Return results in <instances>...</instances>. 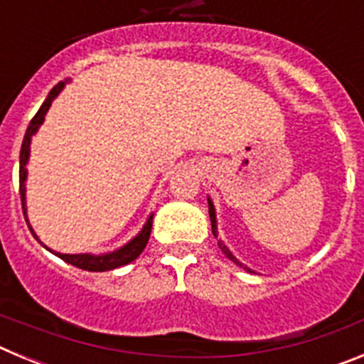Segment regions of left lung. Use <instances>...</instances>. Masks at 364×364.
Wrapping results in <instances>:
<instances>
[{
	"instance_id": "obj_1",
	"label": "left lung",
	"mask_w": 364,
	"mask_h": 364,
	"mask_svg": "<svg viewBox=\"0 0 364 364\" xmlns=\"http://www.w3.org/2000/svg\"><path fill=\"white\" fill-rule=\"evenodd\" d=\"M208 208H210V218H211V231H213V235H215V239H217L218 237V231H217V211H215V205H213V200H211L210 197H208ZM218 247H220L222 250V253H224V255L228 257V259L230 260H233L235 264L237 266H240V268H244V269H247V272H252V269L247 268V266H244L242 262H239V259H237V257L233 255V253L230 252V247L226 246V244L222 242V240H218Z\"/></svg>"
}]
</instances>
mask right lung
Wrapping results in <instances>:
<instances>
[{
  "label": "right lung",
  "mask_w": 364,
  "mask_h": 364,
  "mask_svg": "<svg viewBox=\"0 0 364 364\" xmlns=\"http://www.w3.org/2000/svg\"><path fill=\"white\" fill-rule=\"evenodd\" d=\"M69 82L70 78H67L50 89V92L47 95L45 102L41 104L40 111L34 114V118H32L31 124H28L27 133H25L23 136V144H21V151H19V197H21V208H23V215H25V220H27L28 224V230L32 231V235H34L36 239H38V235L34 233V230H32L31 222H28V217H27V164H28V156H31V142H32V136H34V134L38 133V129H40V125L45 122V114L49 112L53 102L58 98V95L63 91V87H65ZM151 226H153V213L147 217L142 230L138 231L129 242H125L124 246H120L118 250H112V252H107V253H100V255H95V253H60L45 246L40 239L38 240H40V242L43 244L50 253H54V255L60 257V259L65 260V262H69V264L76 266V268L87 269V272H109V269L120 268V266L129 264V262H133L134 259H138V255L144 252V247H146L147 240H149Z\"/></svg>",
  "instance_id": "1"
}]
</instances>
